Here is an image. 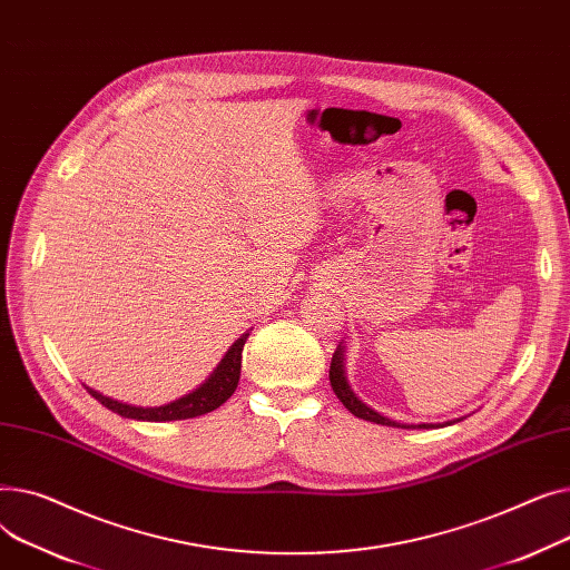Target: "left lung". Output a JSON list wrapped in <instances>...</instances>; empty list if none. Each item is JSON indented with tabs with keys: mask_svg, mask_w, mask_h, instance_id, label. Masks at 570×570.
<instances>
[{
	"mask_svg": "<svg viewBox=\"0 0 570 570\" xmlns=\"http://www.w3.org/2000/svg\"><path fill=\"white\" fill-rule=\"evenodd\" d=\"M328 380H331V386H333V393L338 395L341 403L358 419L363 421H373V423H380V425H391V428H442V425H451L453 421H446V423H419V425H407V423H397V421H391L386 416H382L380 412H375L373 407H367L365 403H361V400L354 395V391L350 389L347 384V377H345V354H343V347L336 350V354H333L331 358V367H328ZM460 421V419H455Z\"/></svg>",
	"mask_w": 570,
	"mask_h": 570,
	"instance_id": "obj_1",
	"label": "left lung"
}]
</instances>
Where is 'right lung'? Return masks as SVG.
I'll return each mask as SVG.
<instances>
[{"label":"right lung","instance_id":"obj_1","mask_svg":"<svg viewBox=\"0 0 570 570\" xmlns=\"http://www.w3.org/2000/svg\"><path fill=\"white\" fill-rule=\"evenodd\" d=\"M246 338H248V333H244V336L227 350V354L220 358L216 371L203 386H197L193 393H188L179 400H173V403L160 405V407H138V405L119 403V400L108 397L89 386H85V389L89 391V395H94L98 400L100 405L124 419L160 423V421H181V419L203 416L207 412L218 410L225 400L234 393V389H237L239 375H242V352H244Z\"/></svg>","mask_w":570,"mask_h":570}]
</instances>
